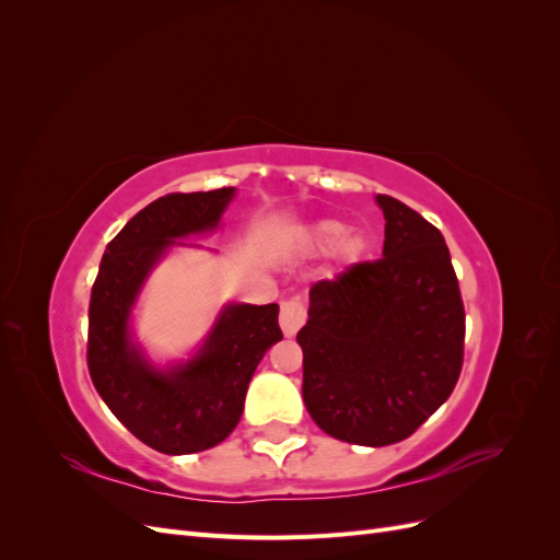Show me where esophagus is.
Wrapping results in <instances>:
<instances>
[{"mask_svg":"<svg viewBox=\"0 0 560 560\" xmlns=\"http://www.w3.org/2000/svg\"><path fill=\"white\" fill-rule=\"evenodd\" d=\"M306 317V303H303L301 296H290L280 303V327L284 336H294L303 327Z\"/></svg>","mask_w":560,"mask_h":560,"instance_id":"34e87169","label":"esophagus"}]
</instances>
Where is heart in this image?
Wrapping results in <instances>:
<instances>
[{"label": "heart", "mask_w": 560, "mask_h": 560, "mask_svg": "<svg viewBox=\"0 0 560 560\" xmlns=\"http://www.w3.org/2000/svg\"><path fill=\"white\" fill-rule=\"evenodd\" d=\"M311 247L317 249V252H334L338 249L341 252L343 261L352 264L358 261L362 254L366 252V243L362 235L358 233H348L346 224L341 222H322L313 229L311 233Z\"/></svg>", "instance_id": "1"}]
</instances>
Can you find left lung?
Here are the masks:
<instances>
[{
    "label": "left lung",
    "instance_id": "obj_1",
    "mask_svg": "<svg viewBox=\"0 0 560 560\" xmlns=\"http://www.w3.org/2000/svg\"><path fill=\"white\" fill-rule=\"evenodd\" d=\"M383 257L311 287L303 404L319 430L348 444L411 436L460 378L465 306L444 235L393 196Z\"/></svg>",
    "mask_w": 560,
    "mask_h": 560
}]
</instances>
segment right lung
<instances>
[{
	"instance_id": "add662e5",
	"label": "right lung",
	"mask_w": 560,
	"mask_h": 560,
	"mask_svg": "<svg viewBox=\"0 0 560 560\" xmlns=\"http://www.w3.org/2000/svg\"><path fill=\"white\" fill-rule=\"evenodd\" d=\"M233 186L167 194L116 233L100 261L89 306L86 360L97 395L142 444L167 455L222 444L238 425L254 369L282 338L278 303L229 306L191 362L151 366L130 346L128 315L147 273L175 238L212 231ZM182 245V243H179Z\"/></svg>"
}]
</instances>
